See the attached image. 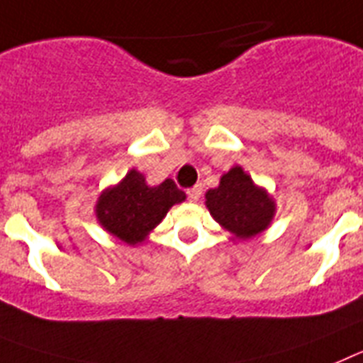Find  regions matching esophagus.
I'll return each instance as SVG.
<instances>
[{"label": "esophagus", "instance_id": "1", "mask_svg": "<svg viewBox=\"0 0 363 363\" xmlns=\"http://www.w3.org/2000/svg\"><path fill=\"white\" fill-rule=\"evenodd\" d=\"M186 195H188V199L190 201H199V197L203 195V186L197 184L194 186V188H188V190H186Z\"/></svg>", "mask_w": 363, "mask_h": 363}]
</instances>
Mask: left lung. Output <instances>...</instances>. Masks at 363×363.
Instances as JSON below:
<instances>
[{"mask_svg":"<svg viewBox=\"0 0 363 363\" xmlns=\"http://www.w3.org/2000/svg\"><path fill=\"white\" fill-rule=\"evenodd\" d=\"M204 199L213 219L242 241L269 228L276 213L272 197L264 188L254 184L241 166H234L225 173L219 186L208 190Z\"/></svg>","mask_w":363,"mask_h":363,"instance_id":"obj_1","label":"left lung"}]
</instances>
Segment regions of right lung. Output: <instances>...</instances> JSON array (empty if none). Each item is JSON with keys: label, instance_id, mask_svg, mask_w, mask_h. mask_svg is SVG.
Masks as SVG:
<instances>
[{"label": "right lung", "instance_id": "add662e5", "mask_svg": "<svg viewBox=\"0 0 363 363\" xmlns=\"http://www.w3.org/2000/svg\"><path fill=\"white\" fill-rule=\"evenodd\" d=\"M186 199L172 179L159 186H147L146 177L129 169L118 184L100 194L94 212L104 230L128 245H138L166 217L173 204Z\"/></svg>", "mask_w": 363, "mask_h": 363}]
</instances>
